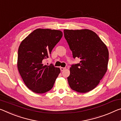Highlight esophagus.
Segmentation results:
<instances>
[{
  "instance_id": "34e87169",
  "label": "esophagus",
  "mask_w": 121,
  "mask_h": 121,
  "mask_svg": "<svg viewBox=\"0 0 121 121\" xmlns=\"http://www.w3.org/2000/svg\"><path fill=\"white\" fill-rule=\"evenodd\" d=\"M65 69H66V68H65V67H60L61 71H64Z\"/></svg>"
}]
</instances>
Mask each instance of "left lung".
<instances>
[{"instance_id": "obj_1", "label": "left lung", "mask_w": 121, "mask_h": 121, "mask_svg": "<svg viewBox=\"0 0 121 121\" xmlns=\"http://www.w3.org/2000/svg\"><path fill=\"white\" fill-rule=\"evenodd\" d=\"M64 32L73 56L80 59V63L70 68L68 84L73 91L87 93L99 85L107 72L108 49L93 30H64Z\"/></svg>"}]
</instances>
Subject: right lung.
Here are the masks:
<instances>
[{
  "label": "right lung",
  "instance_id": "add662e5",
  "mask_svg": "<svg viewBox=\"0 0 121 121\" xmlns=\"http://www.w3.org/2000/svg\"><path fill=\"white\" fill-rule=\"evenodd\" d=\"M62 36L61 30L38 28L21 43L18 53L17 66L21 77L28 89L38 94L53 88L60 73L52 64L43 61L48 58L55 46Z\"/></svg>",
  "mask_w": 121,
  "mask_h": 121
}]
</instances>
